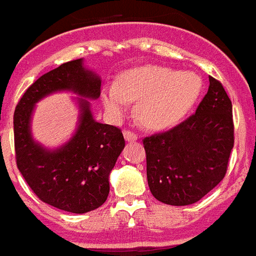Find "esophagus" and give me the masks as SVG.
<instances>
[{
  "label": "esophagus",
  "mask_w": 256,
  "mask_h": 256,
  "mask_svg": "<svg viewBox=\"0 0 256 256\" xmlns=\"http://www.w3.org/2000/svg\"><path fill=\"white\" fill-rule=\"evenodd\" d=\"M124 137H126V141H136L138 138V136L132 130H124Z\"/></svg>",
  "instance_id": "34e87169"
}]
</instances>
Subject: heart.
I'll return each instance as SVG.
<instances>
[{
  "label": "heart",
  "instance_id": "1",
  "mask_svg": "<svg viewBox=\"0 0 256 256\" xmlns=\"http://www.w3.org/2000/svg\"><path fill=\"white\" fill-rule=\"evenodd\" d=\"M202 78L190 71L144 66L120 76L102 94L106 110L115 118L126 112L128 101H137V116L145 126L162 130L176 124L196 104Z\"/></svg>",
  "mask_w": 256,
  "mask_h": 256
}]
</instances>
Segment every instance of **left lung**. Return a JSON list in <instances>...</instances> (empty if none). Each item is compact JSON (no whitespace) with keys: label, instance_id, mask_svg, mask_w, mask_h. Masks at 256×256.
<instances>
[{"label":"left lung","instance_id":"obj_1","mask_svg":"<svg viewBox=\"0 0 256 256\" xmlns=\"http://www.w3.org/2000/svg\"><path fill=\"white\" fill-rule=\"evenodd\" d=\"M193 115L170 130L142 140L150 192L171 206L196 203L224 178L234 145L232 102L210 76Z\"/></svg>","mask_w":256,"mask_h":256}]
</instances>
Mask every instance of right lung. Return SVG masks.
I'll use <instances>...</instances> for the list:
<instances>
[{
	"mask_svg": "<svg viewBox=\"0 0 256 256\" xmlns=\"http://www.w3.org/2000/svg\"><path fill=\"white\" fill-rule=\"evenodd\" d=\"M56 90L96 100L101 80L84 68L82 60H75L44 74L24 92L14 112L16 166L38 200L67 212L85 214L106 202L108 174L126 141L120 128L96 122L89 101L80 100V124L68 142L53 152L34 142L30 130L34 104Z\"/></svg>",
	"mask_w": 256,
	"mask_h": 256,
	"instance_id": "right-lung-1",
	"label": "right lung"
}]
</instances>
